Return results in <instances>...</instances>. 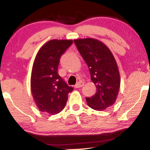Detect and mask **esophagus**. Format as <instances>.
<instances>
[{"instance_id": "34e87169", "label": "esophagus", "mask_w": 150, "mask_h": 150, "mask_svg": "<svg viewBox=\"0 0 150 150\" xmlns=\"http://www.w3.org/2000/svg\"><path fill=\"white\" fill-rule=\"evenodd\" d=\"M83 82H78V83L75 86V88H81L83 86Z\"/></svg>"}]
</instances>
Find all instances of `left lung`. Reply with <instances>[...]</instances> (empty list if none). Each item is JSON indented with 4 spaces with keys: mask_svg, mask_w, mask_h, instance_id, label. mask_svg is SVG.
Returning <instances> with one entry per match:
<instances>
[{
    "mask_svg": "<svg viewBox=\"0 0 150 150\" xmlns=\"http://www.w3.org/2000/svg\"><path fill=\"white\" fill-rule=\"evenodd\" d=\"M74 42L96 87V93L86 98L88 105L96 110H105L114 104L120 89V72L115 59L108 47L97 39L88 38Z\"/></svg>",
    "mask_w": 150,
    "mask_h": 150,
    "instance_id": "obj_1",
    "label": "left lung"
}]
</instances>
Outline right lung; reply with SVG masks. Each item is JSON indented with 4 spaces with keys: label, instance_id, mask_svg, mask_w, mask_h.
<instances>
[{
    "label": "right lung",
    "instance_id": "right-lung-1",
    "mask_svg": "<svg viewBox=\"0 0 150 150\" xmlns=\"http://www.w3.org/2000/svg\"><path fill=\"white\" fill-rule=\"evenodd\" d=\"M72 42L53 39L45 43L36 55L30 87L35 103L40 112L58 114L65 107L68 93L73 91L58 73L60 57Z\"/></svg>",
    "mask_w": 150,
    "mask_h": 150
}]
</instances>
